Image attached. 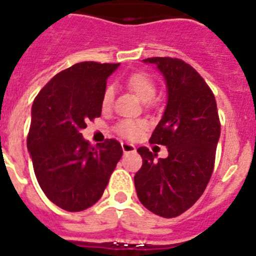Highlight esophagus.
<instances>
[{"mask_svg": "<svg viewBox=\"0 0 256 256\" xmlns=\"http://www.w3.org/2000/svg\"><path fill=\"white\" fill-rule=\"evenodd\" d=\"M122 148H123L124 154L128 152H134L136 148L132 144H128V142H122Z\"/></svg>", "mask_w": 256, "mask_h": 256, "instance_id": "esophagus-1", "label": "esophagus"}]
</instances>
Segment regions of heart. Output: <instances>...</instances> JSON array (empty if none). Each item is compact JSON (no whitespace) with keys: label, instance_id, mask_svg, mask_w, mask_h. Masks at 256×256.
Wrapping results in <instances>:
<instances>
[{"label":"heart","instance_id":"obj_1","mask_svg":"<svg viewBox=\"0 0 256 256\" xmlns=\"http://www.w3.org/2000/svg\"><path fill=\"white\" fill-rule=\"evenodd\" d=\"M128 87L132 90L133 94L138 97L142 102H148L155 96L156 88L155 83L152 79L144 73H134L128 78L126 80ZM114 98V90L112 87H108L104 92L102 96V105L108 106L112 102ZM146 126V123L144 120H132V119H126V120L120 122L118 124V132L119 134L126 137V138H137L141 134L142 130Z\"/></svg>","mask_w":256,"mask_h":256}]
</instances>
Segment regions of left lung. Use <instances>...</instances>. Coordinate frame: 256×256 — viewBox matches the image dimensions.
Masks as SVG:
<instances>
[{
  "label": "left lung",
  "mask_w": 256,
  "mask_h": 256,
  "mask_svg": "<svg viewBox=\"0 0 256 256\" xmlns=\"http://www.w3.org/2000/svg\"><path fill=\"white\" fill-rule=\"evenodd\" d=\"M166 86V106L154 130L151 144L168 148L158 159L140 148L144 164L134 176L141 204L154 214L174 218L195 204L212 177L220 123L216 97L191 65L180 58H150Z\"/></svg>",
  "instance_id": "left-lung-1"
}]
</instances>
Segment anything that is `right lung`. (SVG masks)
<instances>
[{
  "mask_svg": "<svg viewBox=\"0 0 256 256\" xmlns=\"http://www.w3.org/2000/svg\"><path fill=\"white\" fill-rule=\"evenodd\" d=\"M119 64L78 62L44 86L32 105L26 148L40 188L66 212L88 209L102 196L123 155L116 140L92 146L80 130L101 115L106 79Z\"/></svg>",
  "mask_w": 256,
  "mask_h": 256,
  "instance_id": "right-lung-1",
  "label": "right lung"
}]
</instances>
